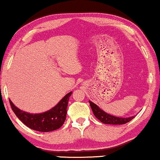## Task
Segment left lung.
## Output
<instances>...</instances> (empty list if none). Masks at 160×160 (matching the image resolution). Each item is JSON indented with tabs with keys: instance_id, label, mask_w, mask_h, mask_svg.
Listing matches in <instances>:
<instances>
[{
	"instance_id": "8db88e82",
	"label": "left lung",
	"mask_w": 160,
	"mask_h": 160,
	"mask_svg": "<svg viewBox=\"0 0 160 160\" xmlns=\"http://www.w3.org/2000/svg\"><path fill=\"white\" fill-rule=\"evenodd\" d=\"M89 104L90 107L92 110L93 113H94L95 117H96L98 120H99L105 124H112V125H122L125 124L126 122H128L131 121L135 116L132 117H127V118H122V117H117L112 116L111 114L105 113V112L101 110L96 104L89 101Z\"/></svg>"
}]
</instances>
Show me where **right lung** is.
I'll return each instance as SVG.
<instances>
[{
  "mask_svg": "<svg viewBox=\"0 0 160 160\" xmlns=\"http://www.w3.org/2000/svg\"><path fill=\"white\" fill-rule=\"evenodd\" d=\"M71 94V92L68 93L57 105L49 111L36 114L21 111L10 100V103L12 111L25 126L35 131L47 132L58 129L64 124L67 115L68 104Z\"/></svg>",
  "mask_w": 160,
  "mask_h": 160,
  "instance_id": "add662e5",
  "label": "right lung"
}]
</instances>
